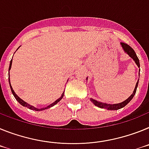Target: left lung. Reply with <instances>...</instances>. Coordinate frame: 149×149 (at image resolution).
I'll return each instance as SVG.
<instances>
[{
  "label": "left lung",
  "instance_id": "obj_1",
  "mask_svg": "<svg viewBox=\"0 0 149 149\" xmlns=\"http://www.w3.org/2000/svg\"><path fill=\"white\" fill-rule=\"evenodd\" d=\"M121 46L123 49V50H124V52H125L126 54H127V55H128L129 56H130V58L134 61V62L136 63L137 67H140L139 58H138V57L136 56V52H134V50L133 49L129 46V45L125 43V42H121ZM86 79L88 80V78H86ZM138 83H139V79H138L136 84L135 88H134L133 94H132L131 95L127 98V99L125 100V101L121 102V103H117V104H107V103H102V102L97 101V100L92 99V98H91L90 99L91 101L92 102L94 105L96 106V107H100V108H102V109H107V110H118V109H120L125 107V106H126L127 104V103H128L129 102L133 99V97H134V95H135L136 94V91Z\"/></svg>",
  "mask_w": 149,
  "mask_h": 149
}]
</instances>
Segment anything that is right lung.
<instances>
[{
    "instance_id": "obj_1",
    "label": "right lung",
    "mask_w": 149,
    "mask_h": 149,
    "mask_svg": "<svg viewBox=\"0 0 149 149\" xmlns=\"http://www.w3.org/2000/svg\"><path fill=\"white\" fill-rule=\"evenodd\" d=\"M19 47H20V46H19ZM19 48H18V49H19ZM18 49H17V50H18ZM12 62H13V58H12V60L10 61V67H9V83H10V88H11V91H12L13 94V96L15 97V100H17V101L19 102V103H20L21 105L23 106V107H27V108L30 109H31V110H34V111H42V110H45V109H47L51 108V107H52L53 106H55V104H57V103H58V102L60 101L61 100L62 98H63V97H64V92H63V93H62L61 96L60 97L58 98V99L56 100H55V101L54 102V103H51V104H49V105L47 106V107H42V108H40V109H39V108H36V107H33V106L30 105V104H28V103H27L26 102H24V100H22L20 97H19V96H17V94H15V91H14L13 89L12 86H11V84H10V69H11V67H12Z\"/></svg>"
}]
</instances>
